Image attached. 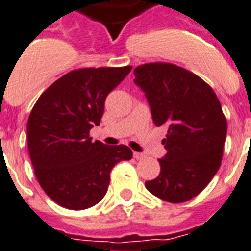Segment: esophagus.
<instances>
[{
  "instance_id": "esophagus-1",
  "label": "esophagus",
  "mask_w": 251,
  "mask_h": 251,
  "mask_svg": "<svg viewBox=\"0 0 251 251\" xmlns=\"http://www.w3.org/2000/svg\"><path fill=\"white\" fill-rule=\"evenodd\" d=\"M133 158H136V159H144V158H145V154L137 153V151H133Z\"/></svg>"
}]
</instances>
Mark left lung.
Here are the masks:
<instances>
[{
	"label": "left lung",
	"instance_id": "obj_1",
	"mask_svg": "<svg viewBox=\"0 0 251 251\" xmlns=\"http://www.w3.org/2000/svg\"><path fill=\"white\" fill-rule=\"evenodd\" d=\"M133 81L145 92L155 126L168 129L162 140L167 154L146 189L171 203L189 201L222 164L227 119L219 100L200 76L166 62L136 67Z\"/></svg>",
	"mask_w": 251,
	"mask_h": 251
}]
</instances>
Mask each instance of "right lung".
Instances as JSON below:
<instances>
[{
	"label": "right lung",
	"instance_id": "1",
	"mask_svg": "<svg viewBox=\"0 0 251 251\" xmlns=\"http://www.w3.org/2000/svg\"><path fill=\"white\" fill-rule=\"evenodd\" d=\"M132 66L72 70L39 97L27 122L28 151L36 179L62 207L84 210L105 197L110 172L129 160L126 145L92 141L107 94L131 72Z\"/></svg>",
	"mask_w": 251,
	"mask_h": 251
}]
</instances>
